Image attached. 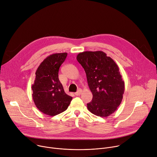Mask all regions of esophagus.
Returning a JSON list of instances; mask_svg holds the SVG:
<instances>
[{"label": "esophagus", "mask_w": 157, "mask_h": 157, "mask_svg": "<svg viewBox=\"0 0 157 157\" xmlns=\"http://www.w3.org/2000/svg\"><path fill=\"white\" fill-rule=\"evenodd\" d=\"M81 93H82V90L81 89H79V90H78V91L76 93H75V95L79 96L81 94Z\"/></svg>", "instance_id": "esophagus-1"}]
</instances>
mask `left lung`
Listing matches in <instances>:
<instances>
[{
	"mask_svg": "<svg viewBox=\"0 0 157 157\" xmlns=\"http://www.w3.org/2000/svg\"><path fill=\"white\" fill-rule=\"evenodd\" d=\"M76 59L85 71L93 94L88 110L98 117L109 116L121 104L124 91L118 65L103 51L80 52Z\"/></svg>",
	"mask_w": 157,
	"mask_h": 157,
	"instance_id": "left-lung-1",
	"label": "left lung"
}]
</instances>
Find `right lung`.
<instances>
[{"label": "right lung", "instance_id": "add662e5", "mask_svg": "<svg viewBox=\"0 0 157 157\" xmlns=\"http://www.w3.org/2000/svg\"><path fill=\"white\" fill-rule=\"evenodd\" d=\"M67 53L51 54L42 61L36 71L32 85L33 98L38 109L49 116H55L68 108L72 97L64 91L58 73Z\"/></svg>", "mask_w": 157, "mask_h": 157}]
</instances>
